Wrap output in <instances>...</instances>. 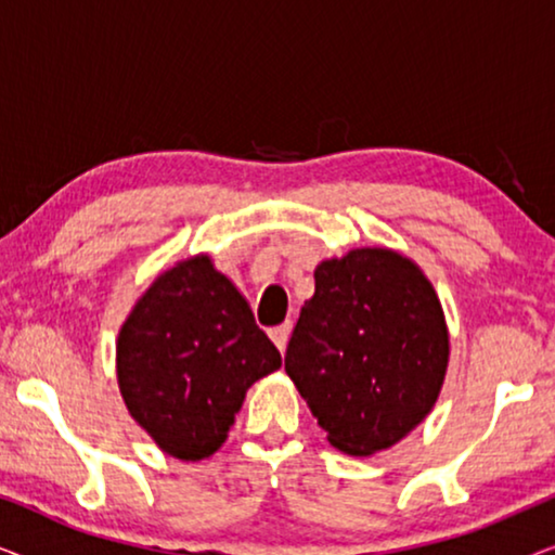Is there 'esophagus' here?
<instances>
[{"label":"esophagus","instance_id":"1","mask_svg":"<svg viewBox=\"0 0 555 555\" xmlns=\"http://www.w3.org/2000/svg\"><path fill=\"white\" fill-rule=\"evenodd\" d=\"M291 331H293L291 321L283 323V325H278V328H272V331H270V338H272V344H275V346L280 348V351H285V346H287V338H291Z\"/></svg>","mask_w":555,"mask_h":555}]
</instances>
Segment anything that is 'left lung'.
Segmentation results:
<instances>
[{
    "label": "left lung",
    "instance_id": "left-lung-1",
    "mask_svg": "<svg viewBox=\"0 0 555 555\" xmlns=\"http://www.w3.org/2000/svg\"><path fill=\"white\" fill-rule=\"evenodd\" d=\"M450 338L435 287L412 260L363 247L315 270L285 371L328 442L374 454L406 437L442 389Z\"/></svg>",
    "mask_w": 555,
    "mask_h": 555
}]
</instances>
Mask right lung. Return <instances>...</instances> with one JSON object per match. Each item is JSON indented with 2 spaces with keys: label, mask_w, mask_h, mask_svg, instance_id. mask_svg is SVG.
<instances>
[{
  "label": "right lung",
  "mask_w": 555,
  "mask_h": 555,
  "mask_svg": "<svg viewBox=\"0 0 555 555\" xmlns=\"http://www.w3.org/2000/svg\"><path fill=\"white\" fill-rule=\"evenodd\" d=\"M118 386L128 412L166 454H215L257 378L280 351L207 255L154 280L118 333Z\"/></svg>",
  "instance_id": "1"
}]
</instances>
